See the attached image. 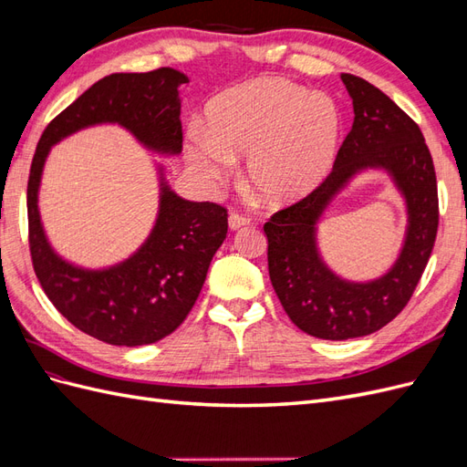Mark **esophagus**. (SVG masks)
<instances>
[{"instance_id":"1","label":"esophagus","mask_w":467,"mask_h":467,"mask_svg":"<svg viewBox=\"0 0 467 467\" xmlns=\"http://www.w3.org/2000/svg\"><path fill=\"white\" fill-rule=\"evenodd\" d=\"M249 218L247 216H242L237 214V212H232L230 218H228V223H230V230H239V228H245V225H249Z\"/></svg>"}]
</instances>
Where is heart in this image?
<instances>
[{"label":"heart","mask_w":467,"mask_h":467,"mask_svg":"<svg viewBox=\"0 0 467 467\" xmlns=\"http://www.w3.org/2000/svg\"><path fill=\"white\" fill-rule=\"evenodd\" d=\"M341 140V112L329 95L286 79L261 78L216 95L204 130L192 129L187 161L202 181L222 179L245 155V179L273 208L312 194L331 171Z\"/></svg>","instance_id":"b5f03b06"}]
</instances>
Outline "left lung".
<instances>
[{
  "label": "left lung",
  "mask_w": 467,
  "mask_h": 467,
  "mask_svg": "<svg viewBox=\"0 0 467 467\" xmlns=\"http://www.w3.org/2000/svg\"><path fill=\"white\" fill-rule=\"evenodd\" d=\"M355 122L338 148L333 171L306 199L265 223L268 275L285 312L304 333L345 341L388 325L411 300L438 230L436 173L413 119L366 79L343 74ZM366 168L386 171L406 199L408 232L390 271L368 283L335 275L320 259L317 222L348 181Z\"/></svg>",
  "instance_id": "8db88e82"
}]
</instances>
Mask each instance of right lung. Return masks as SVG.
Returning a JSON list of instances; mask_svg holds the SVG:
<instances>
[{
  "label": "right lung",
  "mask_w": 467,
  "mask_h": 467,
  "mask_svg": "<svg viewBox=\"0 0 467 467\" xmlns=\"http://www.w3.org/2000/svg\"><path fill=\"white\" fill-rule=\"evenodd\" d=\"M182 83L189 78L173 67L99 79L47 126L31 163L26 212L36 278L69 323L109 345H150L185 321L228 234V210L181 199L160 167V210L146 242L117 265L83 268L62 259L48 244L38 212L42 169L54 144L97 124H119L144 148L179 155Z\"/></svg>",
  "instance_id": "right-lung-1"
}]
</instances>
